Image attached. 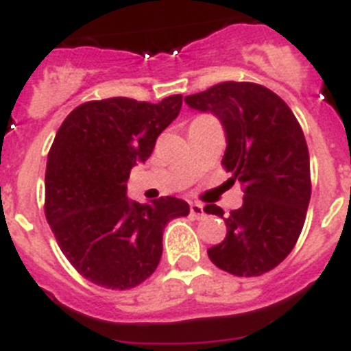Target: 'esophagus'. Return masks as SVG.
<instances>
[{"label": "esophagus", "instance_id": "1", "mask_svg": "<svg viewBox=\"0 0 351 351\" xmlns=\"http://www.w3.org/2000/svg\"><path fill=\"white\" fill-rule=\"evenodd\" d=\"M191 215H192V217H194V219H203V217H206V213H204L203 204L191 203Z\"/></svg>", "mask_w": 351, "mask_h": 351}]
</instances>
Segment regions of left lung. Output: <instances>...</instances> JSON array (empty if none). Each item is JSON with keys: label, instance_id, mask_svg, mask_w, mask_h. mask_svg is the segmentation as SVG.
<instances>
[{"label": "left lung", "instance_id": "8db88e82", "mask_svg": "<svg viewBox=\"0 0 351 351\" xmlns=\"http://www.w3.org/2000/svg\"><path fill=\"white\" fill-rule=\"evenodd\" d=\"M226 129L222 166L241 183L245 199L226 217L227 234L208 248L215 266L234 276L274 269L298 243L311 197L304 132L282 97L254 82H222L185 97ZM204 211L223 217L217 204Z\"/></svg>", "mask_w": 351, "mask_h": 351}]
</instances>
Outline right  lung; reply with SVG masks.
<instances>
[{"instance_id":"obj_1","label":"right lung","mask_w":351,"mask_h":351,"mask_svg":"<svg viewBox=\"0 0 351 351\" xmlns=\"http://www.w3.org/2000/svg\"><path fill=\"white\" fill-rule=\"evenodd\" d=\"M182 108V94L157 105L131 97L87 101L64 119L45 171V217L69 264L94 285L128 290L157 269L169 220L189 204L164 195L129 201L128 178L152 156Z\"/></svg>"}]
</instances>
